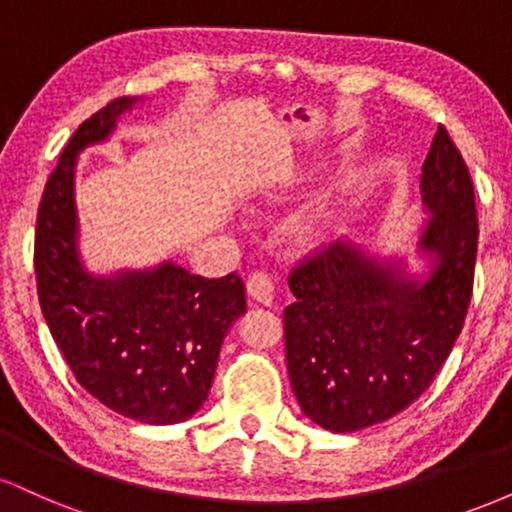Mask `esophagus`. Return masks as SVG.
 <instances>
[{
  "mask_svg": "<svg viewBox=\"0 0 512 512\" xmlns=\"http://www.w3.org/2000/svg\"><path fill=\"white\" fill-rule=\"evenodd\" d=\"M248 296L252 301L269 305L274 298V281L272 276L264 274V272H252L248 279Z\"/></svg>",
  "mask_w": 512,
  "mask_h": 512,
  "instance_id": "34e87169",
  "label": "esophagus"
}]
</instances>
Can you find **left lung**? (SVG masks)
Returning <instances> with one entry per match:
<instances>
[{
    "label": "left lung",
    "mask_w": 512,
    "mask_h": 512,
    "mask_svg": "<svg viewBox=\"0 0 512 512\" xmlns=\"http://www.w3.org/2000/svg\"><path fill=\"white\" fill-rule=\"evenodd\" d=\"M428 211L424 279L380 262L351 240L305 257L289 276L286 366L303 414L332 433L383 424L433 383L472 301L477 207L467 163L438 127L421 168Z\"/></svg>",
    "instance_id": "obj_1"
}]
</instances>
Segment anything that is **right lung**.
Listing matches in <instances>:
<instances>
[{
	"instance_id": "add662e5",
	"label": "right lung",
	"mask_w": 512,
	"mask_h": 512,
	"mask_svg": "<svg viewBox=\"0 0 512 512\" xmlns=\"http://www.w3.org/2000/svg\"><path fill=\"white\" fill-rule=\"evenodd\" d=\"M137 98H115L81 122L52 170L35 221V281L52 339L98 402L142 424H180L209 397L221 342L245 313L236 272L204 279L173 262L93 276L76 248L74 166L105 142Z\"/></svg>"
}]
</instances>
